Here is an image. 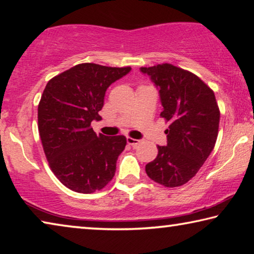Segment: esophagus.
I'll return each instance as SVG.
<instances>
[{"label": "esophagus", "mask_w": 254, "mask_h": 254, "mask_svg": "<svg viewBox=\"0 0 254 254\" xmlns=\"http://www.w3.org/2000/svg\"><path fill=\"white\" fill-rule=\"evenodd\" d=\"M127 143L130 144V145H132L133 148H135L137 144L140 143V140H136V139H133V137H127Z\"/></svg>", "instance_id": "1"}]
</instances>
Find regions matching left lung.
Masks as SVG:
<instances>
[{
  "label": "left lung",
  "mask_w": 254,
  "mask_h": 254,
  "mask_svg": "<svg viewBox=\"0 0 254 254\" xmlns=\"http://www.w3.org/2000/svg\"><path fill=\"white\" fill-rule=\"evenodd\" d=\"M159 88L160 117L169 122L167 145L145 166L153 182L178 187L189 182L213 151L218 134L220 109L214 92L199 77L171 64L141 67Z\"/></svg>",
  "instance_id": "left-lung-1"
}]
</instances>
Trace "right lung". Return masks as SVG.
<instances>
[{"label":"right lung","mask_w":254,"mask_h":254,"mask_svg":"<svg viewBox=\"0 0 254 254\" xmlns=\"http://www.w3.org/2000/svg\"><path fill=\"white\" fill-rule=\"evenodd\" d=\"M131 67L85 63L47 84L38 105V128L47 160L56 177L71 190L91 194L114 177L117 160L127 145L124 135L96 134L109 86Z\"/></svg>","instance_id":"obj_1"}]
</instances>
